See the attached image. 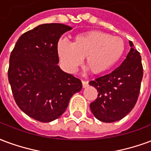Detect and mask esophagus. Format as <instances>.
<instances>
[{"mask_svg": "<svg viewBox=\"0 0 151 151\" xmlns=\"http://www.w3.org/2000/svg\"><path fill=\"white\" fill-rule=\"evenodd\" d=\"M82 85H83V88H86V87L88 86V82L86 81V80H82Z\"/></svg>", "mask_w": 151, "mask_h": 151, "instance_id": "1", "label": "esophagus"}]
</instances>
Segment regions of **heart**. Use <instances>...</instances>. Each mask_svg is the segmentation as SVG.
Listing matches in <instances>:
<instances>
[{
	"mask_svg": "<svg viewBox=\"0 0 151 151\" xmlns=\"http://www.w3.org/2000/svg\"><path fill=\"white\" fill-rule=\"evenodd\" d=\"M125 51L122 38L100 30H90L76 35L72 44L60 40L57 53L64 68L75 73L86 57V65L93 74L109 71L119 61Z\"/></svg>",
	"mask_w": 151,
	"mask_h": 151,
	"instance_id": "1",
	"label": "heart"
}]
</instances>
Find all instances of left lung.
<instances>
[{
  "label": "left lung",
  "instance_id": "obj_1",
  "mask_svg": "<svg viewBox=\"0 0 151 151\" xmlns=\"http://www.w3.org/2000/svg\"><path fill=\"white\" fill-rule=\"evenodd\" d=\"M129 43L131 49L118 68L89 82L98 92L90 109L101 122L109 123L122 119L134 109L138 98L143 68L140 53L131 41Z\"/></svg>",
  "mask_w": 151,
  "mask_h": 151
}]
</instances>
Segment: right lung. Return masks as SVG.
<instances>
[{"mask_svg":"<svg viewBox=\"0 0 151 151\" xmlns=\"http://www.w3.org/2000/svg\"><path fill=\"white\" fill-rule=\"evenodd\" d=\"M72 29L60 23L43 24L24 33L9 57L8 78L14 101L26 115L41 122L59 118L82 83L57 65V44Z\"/></svg>","mask_w":151,"mask_h":151,"instance_id":"obj_1","label":"right lung"}]
</instances>
